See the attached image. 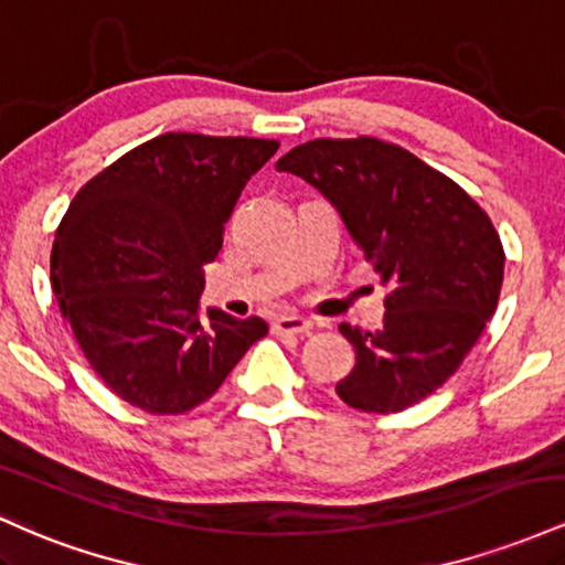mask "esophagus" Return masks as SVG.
Here are the masks:
<instances>
[{
	"instance_id": "34e87169",
	"label": "esophagus",
	"mask_w": 565,
	"mask_h": 565,
	"mask_svg": "<svg viewBox=\"0 0 565 565\" xmlns=\"http://www.w3.org/2000/svg\"><path fill=\"white\" fill-rule=\"evenodd\" d=\"M313 329V323L302 316H278L274 321V332L276 334H308Z\"/></svg>"
}]
</instances>
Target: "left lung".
<instances>
[{
  "instance_id": "1",
  "label": "left lung",
  "mask_w": 565,
  "mask_h": 565,
  "mask_svg": "<svg viewBox=\"0 0 565 565\" xmlns=\"http://www.w3.org/2000/svg\"><path fill=\"white\" fill-rule=\"evenodd\" d=\"M310 183L387 287L377 332L340 323L355 366L337 395L359 412L414 406L457 372L494 316L504 252L454 180L377 138L310 140L276 161Z\"/></svg>"
}]
</instances>
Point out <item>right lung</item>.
<instances>
[{"label":"right lung","mask_w":565,"mask_h":565,"mask_svg":"<svg viewBox=\"0 0 565 565\" xmlns=\"http://www.w3.org/2000/svg\"><path fill=\"white\" fill-rule=\"evenodd\" d=\"M278 140L167 132L95 174L55 233L53 291L97 377L148 414L223 385L268 323L201 310L204 265Z\"/></svg>","instance_id":"1"}]
</instances>
